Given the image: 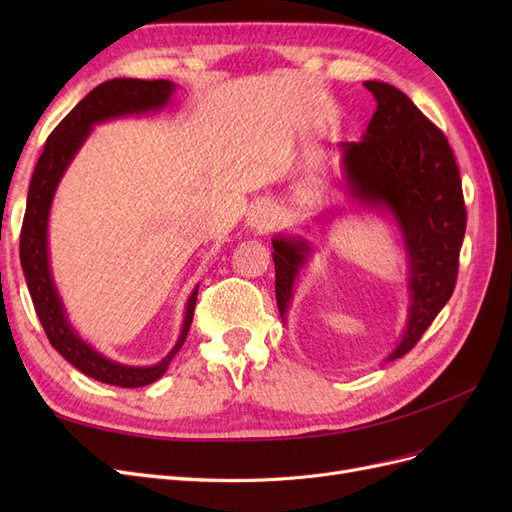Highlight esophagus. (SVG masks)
<instances>
[{
    "label": "esophagus",
    "mask_w": 512,
    "mask_h": 512,
    "mask_svg": "<svg viewBox=\"0 0 512 512\" xmlns=\"http://www.w3.org/2000/svg\"><path fill=\"white\" fill-rule=\"evenodd\" d=\"M269 220H271V209L267 207V205H258V207H254L252 211H250V224L252 226H265V224H269Z\"/></svg>",
    "instance_id": "obj_1"
}]
</instances>
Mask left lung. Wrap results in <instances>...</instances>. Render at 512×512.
Instances as JSON below:
<instances>
[{
	"label": "left lung",
	"mask_w": 512,
	"mask_h": 512,
	"mask_svg": "<svg viewBox=\"0 0 512 512\" xmlns=\"http://www.w3.org/2000/svg\"><path fill=\"white\" fill-rule=\"evenodd\" d=\"M378 106L363 141L342 143L348 194L356 203L389 209L408 254L410 312L404 337L386 361L410 352L451 299L466 235V205L455 153L440 128L397 87L365 81ZM309 254L301 237H275V297L280 314Z\"/></svg>",
	"instance_id": "8db88e82"
}]
</instances>
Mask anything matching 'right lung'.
<instances>
[{"mask_svg":"<svg viewBox=\"0 0 512 512\" xmlns=\"http://www.w3.org/2000/svg\"><path fill=\"white\" fill-rule=\"evenodd\" d=\"M175 91V83L170 81H141V79H113L91 89L89 94L76 104L72 111L61 119L59 126L46 138V145L38 164L34 168L32 181H29L27 207L21 228V267L25 282L32 294L36 314L42 322V329L49 337L51 346L64 356L85 376L123 386V389H136L156 382L164 376L168 363L181 350L185 337H188L190 324L194 318L198 288L190 294L185 305L183 329L175 348L170 350L158 365L151 367H130L106 359L98 350L91 348L79 337L66 316L64 303H61L49 265V243H46V228H49V211L57 185L64 177L76 151L83 147L91 128L100 121L158 111L166 106Z\"/></svg>","mask_w":512,"mask_h":512,"instance_id":"1","label":"right lung"}]
</instances>
